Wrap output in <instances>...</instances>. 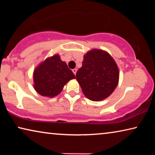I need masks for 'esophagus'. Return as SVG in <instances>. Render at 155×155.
Segmentation results:
<instances>
[{
	"label": "esophagus",
	"instance_id": "esophagus-1",
	"mask_svg": "<svg viewBox=\"0 0 155 155\" xmlns=\"http://www.w3.org/2000/svg\"><path fill=\"white\" fill-rule=\"evenodd\" d=\"M72 72H73V73H74V74H77V69H73V70H72Z\"/></svg>",
	"mask_w": 155,
	"mask_h": 155
}]
</instances>
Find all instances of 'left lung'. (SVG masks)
<instances>
[{
	"label": "left lung",
	"instance_id": "1",
	"mask_svg": "<svg viewBox=\"0 0 155 155\" xmlns=\"http://www.w3.org/2000/svg\"><path fill=\"white\" fill-rule=\"evenodd\" d=\"M82 67L76 77L86 98L92 101H103L118 85V66L108 52L94 48L84 54Z\"/></svg>",
	"mask_w": 155,
	"mask_h": 155
}]
</instances>
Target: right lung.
I'll list each match as a JSON object with an SVG mask.
<instances>
[{
	"instance_id": "1",
	"label": "right lung",
	"mask_w": 155,
	"mask_h": 155,
	"mask_svg": "<svg viewBox=\"0 0 155 155\" xmlns=\"http://www.w3.org/2000/svg\"><path fill=\"white\" fill-rule=\"evenodd\" d=\"M33 88L39 94L53 98L61 92L64 85L76 78L65 61H61L59 54L40 62L34 69Z\"/></svg>"
}]
</instances>
